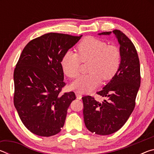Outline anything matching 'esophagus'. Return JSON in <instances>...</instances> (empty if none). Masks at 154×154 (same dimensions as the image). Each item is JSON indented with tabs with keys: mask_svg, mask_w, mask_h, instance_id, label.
I'll use <instances>...</instances> for the list:
<instances>
[{
	"mask_svg": "<svg viewBox=\"0 0 154 154\" xmlns=\"http://www.w3.org/2000/svg\"><path fill=\"white\" fill-rule=\"evenodd\" d=\"M76 97H77V99L81 100V99H82V95L79 92H76Z\"/></svg>",
	"mask_w": 154,
	"mask_h": 154,
	"instance_id": "obj_1",
	"label": "esophagus"
}]
</instances>
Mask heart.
Wrapping results in <instances>:
<instances>
[{"label":"heart","instance_id":"heart-1","mask_svg":"<svg viewBox=\"0 0 154 154\" xmlns=\"http://www.w3.org/2000/svg\"><path fill=\"white\" fill-rule=\"evenodd\" d=\"M77 49L78 54L67 51L60 62L64 75L75 78L79 74L81 62L90 61L88 72L90 73L79 77L71 84V88L77 92H92L100 84L101 79H111L118 72L121 53L116 45H108L105 41L88 36L81 41Z\"/></svg>","mask_w":154,"mask_h":154}]
</instances>
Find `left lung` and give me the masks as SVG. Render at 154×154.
Instances as JSON below:
<instances>
[{
	"mask_svg": "<svg viewBox=\"0 0 154 154\" xmlns=\"http://www.w3.org/2000/svg\"><path fill=\"white\" fill-rule=\"evenodd\" d=\"M113 32L120 45V66L110 82L97 92L107 97L108 101L100 103L91 96L82 97L85 126L90 132L100 135L114 133L124 126L134 110L140 84V62L134 44L122 31L114 30Z\"/></svg>",
	"mask_w": 154,
	"mask_h": 154,
	"instance_id": "8db88e82",
	"label": "left lung"
}]
</instances>
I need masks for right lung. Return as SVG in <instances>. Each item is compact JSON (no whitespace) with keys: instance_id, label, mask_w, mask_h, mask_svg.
Here are the masks:
<instances>
[{"instance_id":"add662e5","label":"right lung","mask_w":154,"mask_h":154,"mask_svg":"<svg viewBox=\"0 0 154 154\" xmlns=\"http://www.w3.org/2000/svg\"><path fill=\"white\" fill-rule=\"evenodd\" d=\"M82 36L45 34L30 41L21 54L14 72V103L22 123L33 134L51 137L64 126L76 96L73 92L60 94L66 85L60 62Z\"/></svg>"}]
</instances>
